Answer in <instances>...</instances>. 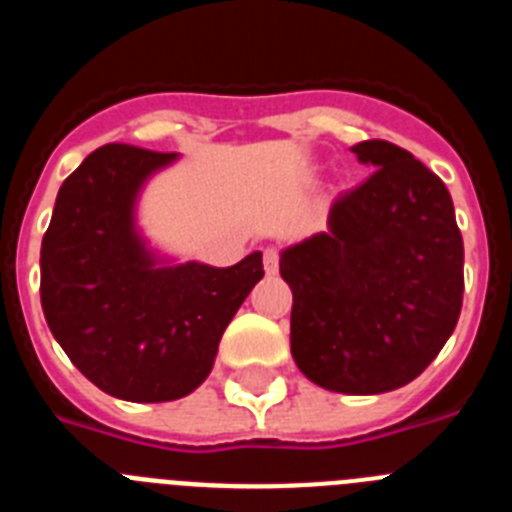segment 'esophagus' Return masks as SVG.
Here are the masks:
<instances>
[{
    "instance_id": "esophagus-1",
    "label": "esophagus",
    "mask_w": 512,
    "mask_h": 512,
    "mask_svg": "<svg viewBox=\"0 0 512 512\" xmlns=\"http://www.w3.org/2000/svg\"><path fill=\"white\" fill-rule=\"evenodd\" d=\"M264 269H266V274H277V271H279V251H277V248H266V251H264Z\"/></svg>"
}]
</instances>
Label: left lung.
<instances>
[{"instance_id": "obj_1", "label": "left lung", "mask_w": 512, "mask_h": 512, "mask_svg": "<svg viewBox=\"0 0 512 512\" xmlns=\"http://www.w3.org/2000/svg\"><path fill=\"white\" fill-rule=\"evenodd\" d=\"M351 151L372 176L343 192L318 233L282 253L292 356L318 387L379 395L413 382L454 333L464 241L446 184L405 148Z\"/></svg>"}]
</instances>
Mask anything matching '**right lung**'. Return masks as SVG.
<instances>
[{
	"label": "right lung",
	"mask_w": 512,
	"mask_h": 512,
	"mask_svg": "<svg viewBox=\"0 0 512 512\" xmlns=\"http://www.w3.org/2000/svg\"><path fill=\"white\" fill-rule=\"evenodd\" d=\"M176 153L107 143L61 184L40 246L53 338L99 390L169 402L207 379L217 343L264 277L261 253L228 269L156 266L133 225L138 189Z\"/></svg>",
	"instance_id": "right-lung-1"
}]
</instances>
